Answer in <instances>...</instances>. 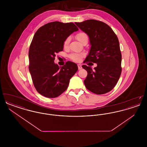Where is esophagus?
I'll use <instances>...</instances> for the list:
<instances>
[{
    "instance_id": "1",
    "label": "esophagus",
    "mask_w": 147,
    "mask_h": 147,
    "mask_svg": "<svg viewBox=\"0 0 147 147\" xmlns=\"http://www.w3.org/2000/svg\"><path fill=\"white\" fill-rule=\"evenodd\" d=\"M78 69H79V70H80V69H81L82 68V65H81V64H78Z\"/></svg>"
}]
</instances>
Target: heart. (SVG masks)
Here are the masks:
<instances>
[{
	"label": "heart",
	"mask_w": 147,
	"mask_h": 147,
	"mask_svg": "<svg viewBox=\"0 0 147 147\" xmlns=\"http://www.w3.org/2000/svg\"><path fill=\"white\" fill-rule=\"evenodd\" d=\"M76 38L78 41L82 43V42L85 39H88V35L84 32H80L76 35ZM70 41V38L67 37L63 43V46L64 48L68 47L69 42ZM84 57V54L83 53H73L70 55V58L74 62H79L81 59Z\"/></svg>",
	"instance_id": "heart-1"
}]
</instances>
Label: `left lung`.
Wrapping results in <instances>:
<instances>
[{
	"mask_svg": "<svg viewBox=\"0 0 147 147\" xmlns=\"http://www.w3.org/2000/svg\"><path fill=\"white\" fill-rule=\"evenodd\" d=\"M76 24L89 36L91 44L84 63L97 64L94 70L91 67L82 65L88 72L84 81L85 87L96 94H106L115 86L122 71L118 37L112 28L102 21L90 19Z\"/></svg>",
	"mask_w": 147,
	"mask_h": 147,
	"instance_id": "8db88e82",
	"label": "left lung"
}]
</instances>
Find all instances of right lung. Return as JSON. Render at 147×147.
Wrapping results in <instances>:
<instances>
[{
  "label": "right lung",
  "instance_id": "right-lung-1",
  "mask_svg": "<svg viewBox=\"0 0 147 147\" xmlns=\"http://www.w3.org/2000/svg\"><path fill=\"white\" fill-rule=\"evenodd\" d=\"M79 29L73 23L54 21L38 29L28 51V69L37 91L49 98L58 97L68 88L70 78L78 70L75 63L62 67L54 63L56 53L62 51L65 40Z\"/></svg>",
  "mask_w": 147,
  "mask_h": 147
}]
</instances>
